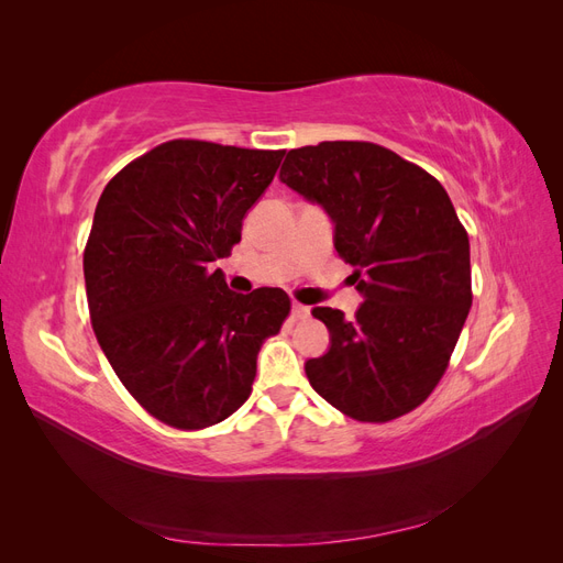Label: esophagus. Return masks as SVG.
<instances>
[{
  "label": "esophagus",
  "instance_id": "1",
  "mask_svg": "<svg viewBox=\"0 0 563 563\" xmlns=\"http://www.w3.org/2000/svg\"><path fill=\"white\" fill-rule=\"evenodd\" d=\"M291 314H294V319H305V317L310 314V308H308V305L294 302V305H291Z\"/></svg>",
  "mask_w": 563,
  "mask_h": 563
}]
</instances>
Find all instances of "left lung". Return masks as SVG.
<instances>
[{
    "label": "left lung",
    "instance_id": "obj_1",
    "mask_svg": "<svg viewBox=\"0 0 563 563\" xmlns=\"http://www.w3.org/2000/svg\"><path fill=\"white\" fill-rule=\"evenodd\" d=\"M279 180L331 218L364 298L352 319L312 310L329 352L305 362L310 385L362 422L413 411L444 376L472 305L470 240L446 190L391 150L356 141L291 150Z\"/></svg>",
    "mask_w": 563,
    "mask_h": 563
}]
</instances>
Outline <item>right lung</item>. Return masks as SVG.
Here are the masks:
<instances>
[{"instance_id":"1","label":"right lung","mask_w":563,"mask_h":563,"mask_svg":"<svg viewBox=\"0 0 563 563\" xmlns=\"http://www.w3.org/2000/svg\"><path fill=\"white\" fill-rule=\"evenodd\" d=\"M284 150L168 141L124 166L98 199L84 251L96 338L131 395L162 422L209 428L232 416L255 378L263 340L282 329V288L234 294L216 261Z\"/></svg>"}]
</instances>
